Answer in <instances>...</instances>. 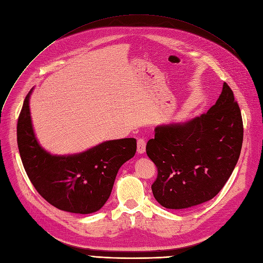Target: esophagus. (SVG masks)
<instances>
[{
	"label": "esophagus",
	"mask_w": 263,
	"mask_h": 263,
	"mask_svg": "<svg viewBox=\"0 0 263 263\" xmlns=\"http://www.w3.org/2000/svg\"><path fill=\"white\" fill-rule=\"evenodd\" d=\"M146 151V140L144 138L137 139V153L144 154Z\"/></svg>",
	"instance_id": "34e87169"
}]
</instances>
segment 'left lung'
Instances as JSON below:
<instances>
[{
    "label": "left lung",
    "mask_w": 263,
    "mask_h": 263,
    "mask_svg": "<svg viewBox=\"0 0 263 263\" xmlns=\"http://www.w3.org/2000/svg\"><path fill=\"white\" fill-rule=\"evenodd\" d=\"M242 139L240 108L226 82L208 113L156 127L146 151L158 170L151 185L158 203L182 210L212 200L232 176Z\"/></svg>",
    "instance_id": "obj_1"
}]
</instances>
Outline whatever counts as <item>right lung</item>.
<instances>
[{
    "mask_svg": "<svg viewBox=\"0 0 263 263\" xmlns=\"http://www.w3.org/2000/svg\"><path fill=\"white\" fill-rule=\"evenodd\" d=\"M26 95L17 121L22 162L37 192L54 208L76 214L99 211L112 192L119 168L136 154V139L108 140L84 153L52 156L35 137Z\"/></svg>",
    "mask_w": 263,
    "mask_h": 263,
    "instance_id": "add662e5",
    "label": "right lung"
}]
</instances>
